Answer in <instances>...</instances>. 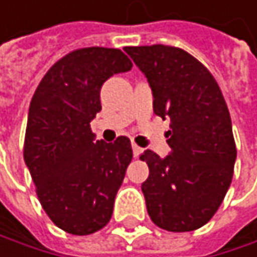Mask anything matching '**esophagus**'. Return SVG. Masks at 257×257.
I'll list each match as a JSON object with an SVG mask.
<instances>
[{"instance_id":"34e87169","label":"esophagus","mask_w":257,"mask_h":257,"mask_svg":"<svg viewBox=\"0 0 257 257\" xmlns=\"http://www.w3.org/2000/svg\"><path fill=\"white\" fill-rule=\"evenodd\" d=\"M140 152H142V148L137 143H133V154H134V157H137Z\"/></svg>"}]
</instances>
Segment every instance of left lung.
<instances>
[{
  "label": "left lung",
  "instance_id": "8db88e82",
  "mask_svg": "<svg viewBox=\"0 0 257 257\" xmlns=\"http://www.w3.org/2000/svg\"><path fill=\"white\" fill-rule=\"evenodd\" d=\"M124 51L148 77L154 112L171 118V155L149 149L140 155L149 168L142 184L148 213L163 230H196L216 213L233 178L236 145L221 88L183 48L155 44Z\"/></svg>",
  "mask_w": 257,
  "mask_h": 257
}]
</instances>
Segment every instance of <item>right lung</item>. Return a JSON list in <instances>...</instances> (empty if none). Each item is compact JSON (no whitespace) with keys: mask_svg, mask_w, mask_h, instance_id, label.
Listing matches in <instances>:
<instances>
[{"mask_svg":"<svg viewBox=\"0 0 257 257\" xmlns=\"http://www.w3.org/2000/svg\"><path fill=\"white\" fill-rule=\"evenodd\" d=\"M131 68L118 48H77L45 73L32 97L24 161L42 209L67 233L91 234L111 219L131 140L94 142L89 121L102 109L103 82Z\"/></svg>","mask_w":257,"mask_h":257,"instance_id":"1","label":"right lung"}]
</instances>
